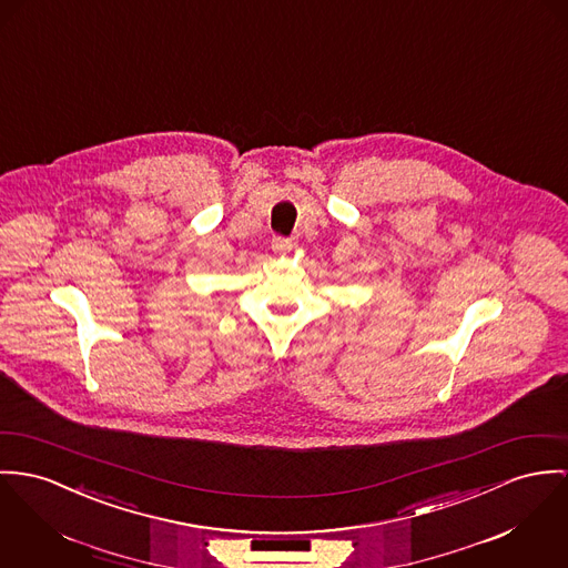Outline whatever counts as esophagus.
<instances>
[{"mask_svg":"<svg viewBox=\"0 0 568 568\" xmlns=\"http://www.w3.org/2000/svg\"><path fill=\"white\" fill-rule=\"evenodd\" d=\"M294 246H296V242L292 237H283V235L272 237V251H276V253H290Z\"/></svg>","mask_w":568,"mask_h":568,"instance_id":"34e87169","label":"esophagus"}]
</instances>
